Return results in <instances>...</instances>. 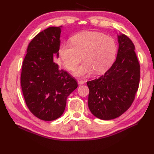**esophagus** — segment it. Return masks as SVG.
Listing matches in <instances>:
<instances>
[{
  "label": "esophagus",
  "mask_w": 154,
  "mask_h": 154,
  "mask_svg": "<svg viewBox=\"0 0 154 154\" xmlns=\"http://www.w3.org/2000/svg\"><path fill=\"white\" fill-rule=\"evenodd\" d=\"M77 83L79 85H82L84 83V81H82V80H78L77 81Z\"/></svg>",
  "instance_id": "esophagus-1"
}]
</instances>
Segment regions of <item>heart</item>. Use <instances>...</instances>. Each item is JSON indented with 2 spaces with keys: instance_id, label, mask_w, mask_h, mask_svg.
<instances>
[{
  "instance_id": "b5f03b06",
  "label": "heart",
  "mask_w": 154,
  "mask_h": 154,
  "mask_svg": "<svg viewBox=\"0 0 154 154\" xmlns=\"http://www.w3.org/2000/svg\"><path fill=\"white\" fill-rule=\"evenodd\" d=\"M116 50L112 38L100 32L86 31L72 37L71 43L62 44L59 55L69 70H73L83 56L85 61L73 73L77 77H86L93 71L97 74L106 71L114 61Z\"/></svg>"
}]
</instances>
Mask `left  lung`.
I'll return each instance as SVG.
<instances>
[{
  "instance_id": "obj_1",
  "label": "left lung",
  "mask_w": 154,
  "mask_h": 154,
  "mask_svg": "<svg viewBox=\"0 0 154 154\" xmlns=\"http://www.w3.org/2000/svg\"><path fill=\"white\" fill-rule=\"evenodd\" d=\"M117 38L119 50L114 63L104 75L87 82L89 109L101 120H112L125 112L139 86L140 64L134 45L123 34H117Z\"/></svg>"
}]
</instances>
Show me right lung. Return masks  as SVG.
<instances>
[{"label":"right lung","mask_w":154,"mask_h":154,"mask_svg":"<svg viewBox=\"0 0 154 154\" xmlns=\"http://www.w3.org/2000/svg\"><path fill=\"white\" fill-rule=\"evenodd\" d=\"M62 26L40 32L29 44L22 63L20 84L25 102L38 119L51 121L63 114L67 98L78 86L54 60L59 57Z\"/></svg>","instance_id":"add662e5"}]
</instances>
